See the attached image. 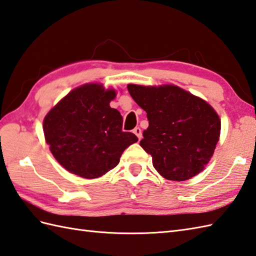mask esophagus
I'll return each instance as SVG.
<instances>
[{
  "mask_svg": "<svg viewBox=\"0 0 256 256\" xmlns=\"http://www.w3.org/2000/svg\"><path fill=\"white\" fill-rule=\"evenodd\" d=\"M133 133L138 136V140H140V138H142V130L140 128H135L134 130H133Z\"/></svg>",
  "mask_w": 256,
  "mask_h": 256,
  "instance_id": "esophagus-1",
  "label": "esophagus"
}]
</instances>
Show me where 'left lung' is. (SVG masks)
Returning a JSON list of instances; mask_svg holds the SVG:
<instances>
[{
  "instance_id": "obj_1",
  "label": "left lung",
  "mask_w": 256,
  "mask_h": 256,
  "mask_svg": "<svg viewBox=\"0 0 256 256\" xmlns=\"http://www.w3.org/2000/svg\"><path fill=\"white\" fill-rule=\"evenodd\" d=\"M128 92L146 111L148 126L140 145L167 180L186 181L210 160L220 135L217 112L205 100L174 85L130 84Z\"/></svg>"
}]
</instances>
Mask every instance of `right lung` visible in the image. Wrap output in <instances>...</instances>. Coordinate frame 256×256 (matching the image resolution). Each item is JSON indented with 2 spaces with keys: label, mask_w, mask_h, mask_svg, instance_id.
<instances>
[{
  "label": "right lung",
  "mask_w": 256,
  "mask_h": 256,
  "mask_svg": "<svg viewBox=\"0 0 256 256\" xmlns=\"http://www.w3.org/2000/svg\"><path fill=\"white\" fill-rule=\"evenodd\" d=\"M116 90L99 84L73 89L50 110L44 132L52 155L70 174L94 179L114 169L122 152L138 140L123 132V118L110 106Z\"/></svg>",
  "instance_id": "right-lung-1"
}]
</instances>
